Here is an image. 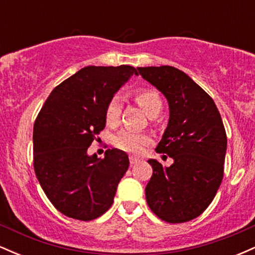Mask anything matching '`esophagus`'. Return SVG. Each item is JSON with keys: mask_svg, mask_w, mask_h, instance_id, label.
Masks as SVG:
<instances>
[{"mask_svg": "<svg viewBox=\"0 0 255 255\" xmlns=\"http://www.w3.org/2000/svg\"><path fill=\"white\" fill-rule=\"evenodd\" d=\"M139 158L137 157H134V156H130L129 157V163H130V165H134V164H136L137 162H139Z\"/></svg>", "mask_w": 255, "mask_h": 255, "instance_id": "esophagus-1", "label": "esophagus"}]
</instances>
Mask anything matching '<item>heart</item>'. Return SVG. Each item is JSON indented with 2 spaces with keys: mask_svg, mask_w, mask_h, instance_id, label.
<instances>
[{
  "mask_svg": "<svg viewBox=\"0 0 255 255\" xmlns=\"http://www.w3.org/2000/svg\"><path fill=\"white\" fill-rule=\"evenodd\" d=\"M135 101L140 104V107L146 111L151 119L157 118L158 114L163 109V102L158 92L153 90H140L135 93ZM121 101L119 97H114L107 105L105 109V120L107 124L110 126L116 125L121 115ZM151 142V137L145 133L124 129L119 131L114 137V145L126 152L131 153H139L144 148V146Z\"/></svg>",
  "mask_w": 255,
  "mask_h": 255,
  "instance_id": "1",
  "label": "heart"
}]
</instances>
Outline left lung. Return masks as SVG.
<instances>
[{
  "instance_id": "left-lung-1",
  "label": "left lung",
  "mask_w": 255,
  "mask_h": 255,
  "mask_svg": "<svg viewBox=\"0 0 255 255\" xmlns=\"http://www.w3.org/2000/svg\"><path fill=\"white\" fill-rule=\"evenodd\" d=\"M137 72L168 101V126L156 150L174 160L170 166L147 160L153 174L145 188L146 201L168 223L192 221L211 204L223 178L227 134L221 114L180 69L139 67Z\"/></svg>"
}]
</instances>
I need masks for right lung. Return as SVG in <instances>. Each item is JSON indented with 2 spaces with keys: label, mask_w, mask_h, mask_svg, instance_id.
Returning a JSON list of instances; mask_svg holds the SVG:
<instances>
[{
  "label": "right lung",
  "mask_w": 255,
  "mask_h": 255,
  "mask_svg": "<svg viewBox=\"0 0 255 255\" xmlns=\"http://www.w3.org/2000/svg\"><path fill=\"white\" fill-rule=\"evenodd\" d=\"M136 69L87 66L52 90L33 127V164L44 193L67 217L92 221L113 205L129 166L127 153L87 148L104 129L105 109Z\"/></svg>",
  "instance_id": "obj_1"
}]
</instances>
